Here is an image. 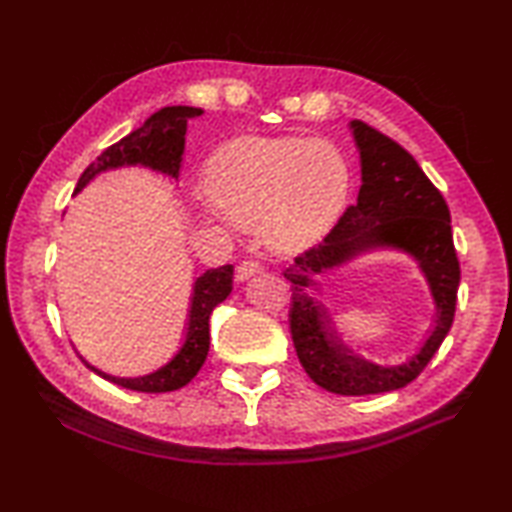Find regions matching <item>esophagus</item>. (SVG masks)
<instances>
[{
	"instance_id": "1",
	"label": "esophagus",
	"mask_w": 512,
	"mask_h": 512,
	"mask_svg": "<svg viewBox=\"0 0 512 512\" xmlns=\"http://www.w3.org/2000/svg\"><path fill=\"white\" fill-rule=\"evenodd\" d=\"M261 272H263V265H261L259 261H253V259H249V261H242V263L238 265V270H236V278H238L240 282H244V280H249V278H253V276L261 274Z\"/></svg>"
}]
</instances>
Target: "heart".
<instances>
[{"label": "heart", "instance_id": "heart-1", "mask_svg": "<svg viewBox=\"0 0 512 512\" xmlns=\"http://www.w3.org/2000/svg\"><path fill=\"white\" fill-rule=\"evenodd\" d=\"M207 188L234 224L259 226L270 247L297 251L343 211L351 169L343 152L324 140L244 138L215 154Z\"/></svg>", "mask_w": 512, "mask_h": 512}]
</instances>
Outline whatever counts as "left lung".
<instances>
[{"instance_id": "left-lung-1", "label": "left lung", "mask_w": 512, "mask_h": 512, "mask_svg": "<svg viewBox=\"0 0 512 512\" xmlns=\"http://www.w3.org/2000/svg\"><path fill=\"white\" fill-rule=\"evenodd\" d=\"M351 131L362 163L358 203L347 207L320 244L295 257L284 278L293 284L288 322L309 379L330 393L374 395L412 383L446 339L454 322L460 263L450 209L412 154L360 119L351 121ZM379 246L406 250L419 261L438 309L432 337L397 367H379L355 356L336 337L327 310L313 297L320 273Z\"/></svg>"}]
</instances>
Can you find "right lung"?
<instances>
[{"mask_svg":"<svg viewBox=\"0 0 512 512\" xmlns=\"http://www.w3.org/2000/svg\"><path fill=\"white\" fill-rule=\"evenodd\" d=\"M201 115L203 110L194 106L161 108L159 113L150 115L142 127L131 131L129 136H125L117 144L108 146L100 157L81 173L75 194L90 184L98 173L125 165H142L177 180L184 157L188 123ZM232 276L234 265H221V268L207 270L203 276L196 278L190 305V320L186 328V341L182 349L173 355V360L167 362L157 372L136 376V379H119V376H110L83 360L85 366L98 376H102V379L131 391L167 393L188 385L207 360L211 311L221 301H226V297L232 293Z\"/></svg>","mask_w":512,"mask_h":512,"instance_id":"1","label":"right lung"}]
</instances>
